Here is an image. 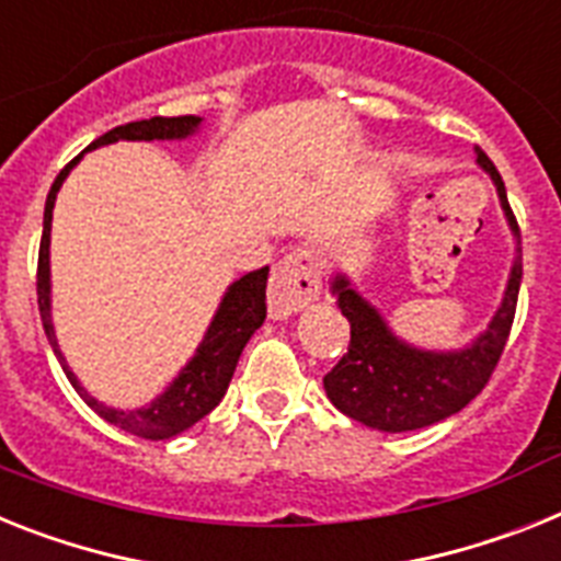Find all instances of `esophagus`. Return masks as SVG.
I'll return each instance as SVG.
<instances>
[{
  "label": "esophagus",
  "mask_w": 561,
  "mask_h": 561,
  "mask_svg": "<svg viewBox=\"0 0 561 561\" xmlns=\"http://www.w3.org/2000/svg\"><path fill=\"white\" fill-rule=\"evenodd\" d=\"M322 290V265L313 248H294L276 262L267 285V308L273 317H290L308 308Z\"/></svg>",
  "instance_id": "obj_1"
}]
</instances>
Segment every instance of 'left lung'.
I'll return each instance as SVG.
<instances>
[{
  "label": "left lung",
  "mask_w": 561,
  "mask_h": 561,
  "mask_svg": "<svg viewBox=\"0 0 561 561\" xmlns=\"http://www.w3.org/2000/svg\"><path fill=\"white\" fill-rule=\"evenodd\" d=\"M477 159L496 182L499 202L505 208L516 244H522L519 222L511 210L505 182L499 176L496 164L479 148ZM516 251L519 256L513 262L505 299L491 328L473 345L456 353H427L399 342L388 331L385 319L351 288V282L336 276L333 294L351 322V345L345 356L333 365L331 374L322 379L328 399L345 416L388 433L416 431L462 411L491 382L511 336L522 282V248Z\"/></svg>",
  "instance_id": "8db88e82"
}]
</instances>
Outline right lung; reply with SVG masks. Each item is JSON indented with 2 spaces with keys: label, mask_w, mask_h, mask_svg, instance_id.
I'll use <instances>...</instances> for the list:
<instances>
[{
  "label": "right lung",
  "mask_w": 561,
  "mask_h": 561,
  "mask_svg": "<svg viewBox=\"0 0 561 561\" xmlns=\"http://www.w3.org/2000/svg\"><path fill=\"white\" fill-rule=\"evenodd\" d=\"M199 116H153V119L128 122V125H119V128L99 136L96 142H91V148L119 142V139H142V142H150V139H185L187 134L199 128ZM79 159H82V153L59 171L48 193V202H45V228H42L39 265H36V302H39L42 324H45V333H48L56 359L62 362L68 382L77 388V393L88 402V408H93L105 422H111V425H116L125 433H134V436H142V439H171L176 433L187 431L193 422H199L202 416H208L216 404L222 402L230 376L237 370L239 353L248 345V339L253 336L259 324L265 322L267 267L244 273L242 279L230 285L222 305L216 310L214 322H210L208 333H205V342H202L196 356L187 362V368L173 379V385L164 390L162 397L153 399L148 408H139V411H113V408H105V404L96 402L79 385L73 370L65 365L62 351L56 345L54 324H50V219H54L56 193H59L65 176H68L70 168Z\"/></svg>",
  "instance_id": "obj_1"
}]
</instances>
